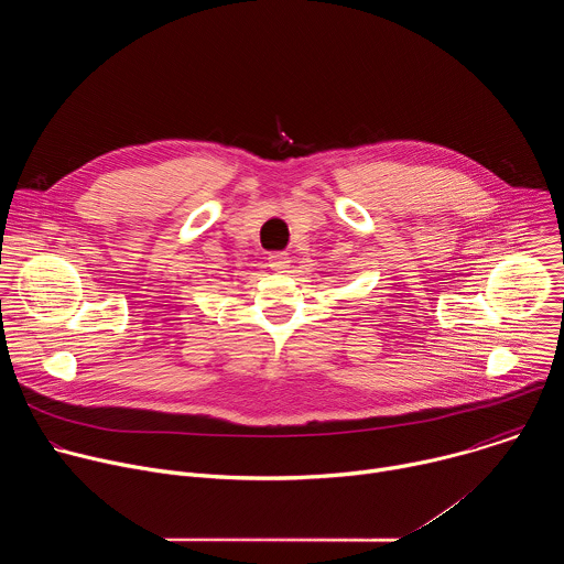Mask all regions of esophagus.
<instances>
[{
  "mask_svg": "<svg viewBox=\"0 0 564 564\" xmlns=\"http://www.w3.org/2000/svg\"><path fill=\"white\" fill-rule=\"evenodd\" d=\"M290 254L288 252H272L270 254V268L276 270V272H288L290 268Z\"/></svg>",
  "mask_w": 564,
  "mask_h": 564,
  "instance_id": "1",
  "label": "esophagus"
}]
</instances>
